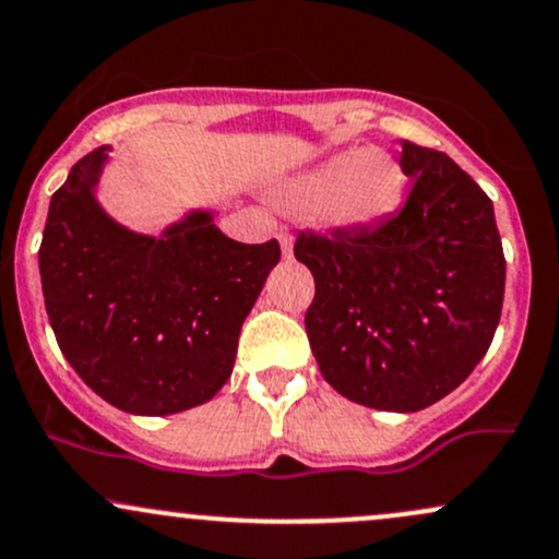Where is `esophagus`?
<instances>
[{
    "mask_svg": "<svg viewBox=\"0 0 559 559\" xmlns=\"http://www.w3.org/2000/svg\"><path fill=\"white\" fill-rule=\"evenodd\" d=\"M278 241H281V249H284V254L288 258V254H292V234H288L286 228L278 230Z\"/></svg>",
    "mask_w": 559,
    "mask_h": 559,
    "instance_id": "obj_1",
    "label": "esophagus"
}]
</instances>
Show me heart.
Instances as JSON below:
<instances>
[{"label":"heart","mask_w":559,"mask_h":559,"mask_svg":"<svg viewBox=\"0 0 559 559\" xmlns=\"http://www.w3.org/2000/svg\"><path fill=\"white\" fill-rule=\"evenodd\" d=\"M404 197V170L389 152L352 150L325 159L288 186L286 202L320 223L362 230L386 221Z\"/></svg>","instance_id":"1"}]
</instances>
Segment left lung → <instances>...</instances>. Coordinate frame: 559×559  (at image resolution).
Segmentation results:
<instances>
[{
	"label": "left lung",
	"instance_id": "obj_1",
	"mask_svg": "<svg viewBox=\"0 0 559 559\" xmlns=\"http://www.w3.org/2000/svg\"><path fill=\"white\" fill-rule=\"evenodd\" d=\"M413 178L389 221L297 236L316 299L305 329L320 373L346 400L418 413L454 391L502 316L504 252L491 199L444 152L400 141Z\"/></svg>",
	"mask_w": 559,
	"mask_h": 559
}]
</instances>
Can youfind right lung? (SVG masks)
Wrapping results in <instances>:
<instances>
[{
	"instance_id": "1",
	"label": "right lung",
	"mask_w": 559,
	"mask_h": 559,
	"mask_svg": "<svg viewBox=\"0 0 559 559\" xmlns=\"http://www.w3.org/2000/svg\"><path fill=\"white\" fill-rule=\"evenodd\" d=\"M105 159L107 146L81 157L49 202L38 247L49 323L75 373L112 407L181 413L228 381L281 247L228 239L210 213L163 236L133 234L94 197Z\"/></svg>"
}]
</instances>
